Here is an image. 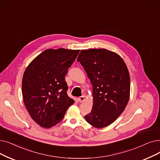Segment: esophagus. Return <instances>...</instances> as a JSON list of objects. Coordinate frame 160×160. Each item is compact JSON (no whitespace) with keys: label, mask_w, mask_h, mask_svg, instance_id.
<instances>
[{"label":"esophagus","mask_w":160,"mask_h":160,"mask_svg":"<svg viewBox=\"0 0 160 160\" xmlns=\"http://www.w3.org/2000/svg\"><path fill=\"white\" fill-rule=\"evenodd\" d=\"M84 100H85V97H84V95H82V96L80 97L79 98H78V101H79V102H84Z\"/></svg>","instance_id":"esophagus-1"}]
</instances>
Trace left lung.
<instances>
[{
	"label": "left lung",
	"mask_w": 160,
	"mask_h": 160,
	"mask_svg": "<svg viewBox=\"0 0 160 160\" xmlns=\"http://www.w3.org/2000/svg\"><path fill=\"white\" fill-rule=\"evenodd\" d=\"M77 61L93 86V107L85 119L95 128L107 127L120 116L129 101L128 67L119 55L106 49L82 50Z\"/></svg>",
	"instance_id": "1"
}]
</instances>
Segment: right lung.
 I'll return each instance as SVG.
<instances>
[{
    "label": "right lung",
    "mask_w": 160,
    "mask_h": 160,
    "mask_svg": "<svg viewBox=\"0 0 160 160\" xmlns=\"http://www.w3.org/2000/svg\"><path fill=\"white\" fill-rule=\"evenodd\" d=\"M79 52L48 49L25 69L22 80L23 102L32 119L41 127L50 128L59 123L74 103L67 95L65 76Z\"/></svg>",
    "instance_id": "1"
}]
</instances>
